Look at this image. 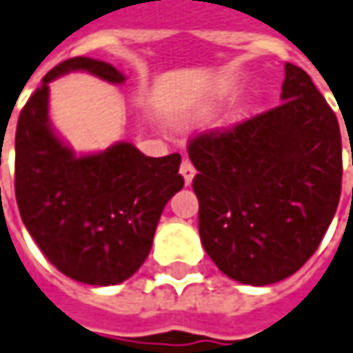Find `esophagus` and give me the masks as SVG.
<instances>
[{
	"mask_svg": "<svg viewBox=\"0 0 353 353\" xmlns=\"http://www.w3.org/2000/svg\"><path fill=\"white\" fill-rule=\"evenodd\" d=\"M179 174L185 179V185H189V183L193 181V177H195V166H193L189 160H183L181 166H179Z\"/></svg>",
	"mask_w": 353,
	"mask_h": 353,
	"instance_id": "obj_1",
	"label": "esophagus"
}]
</instances>
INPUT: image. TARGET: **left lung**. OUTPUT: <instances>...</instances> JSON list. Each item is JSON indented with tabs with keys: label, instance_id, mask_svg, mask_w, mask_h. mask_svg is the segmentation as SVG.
<instances>
[{
	"label": "left lung",
	"instance_id": "8db88e82",
	"mask_svg": "<svg viewBox=\"0 0 353 353\" xmlns=\"http://www.w3.org/2000/svg\"><path fill=\"white\" fill-rule=\"evenodd\" d=\"M280 104L191 139L199 234L241 284L292 276L317 251L342 191L338 119L311 77L286 63Z\"/></svg>",
	"mask_w": 353,
	"mask_h": 353
}]
</instances>
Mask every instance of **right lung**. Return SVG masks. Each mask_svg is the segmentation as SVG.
Returning a JSON list of instances; mask_svg holds the SVG:
<instances>
[{
  "instance_id": "1",
  "label": "right lung",
  "mask_w": 353,
  "mask_h": 353,
  "mask_svg": "<svg viewBox=\"0 0 353 353\" xmlns=\"http://www.w3.org/2000/svg\"><path fill=\"white\" fill-rule=\"evenodd\" d=\"M69 71H88L114 85L125 81L116 67L90 57H71L42 79L17 121V205L59 272L112 286L133 276L148 257L160 214L183 187L181 157H145L131 143L77 157L48 117V85Z\"/></svg>"
}]
</instances>
